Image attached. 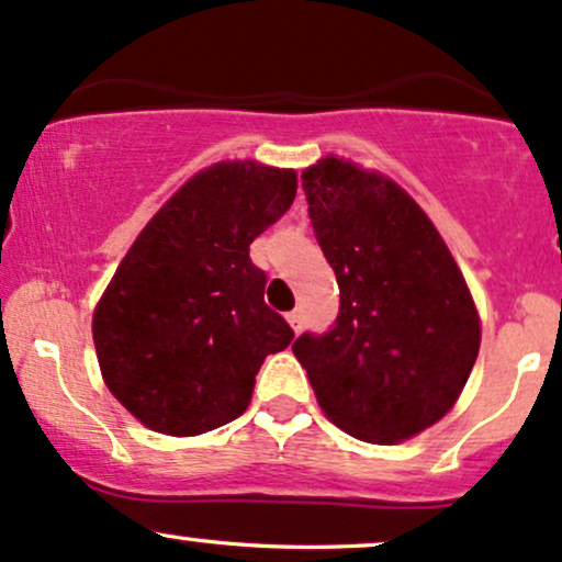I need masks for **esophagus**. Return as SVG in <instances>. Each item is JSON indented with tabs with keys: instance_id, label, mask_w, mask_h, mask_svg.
Here are the masks:
<instances>
[{
	"instance_id": "esophagus-1",
	"label": "esophagus",
	"mask_w": 562,
	"mask_h": 562,
	"mask_svg": "<svg viewBox=\"0 0 562 562\" xmlns=\"http://www.w3.org/2000/svg\"><path fill=\"white\" fill-rule=\"evenodd\" d=\"M288 323H291V328H293L295 333H299L301 325H304V314H301V310L288 312Z\"/></svg>"
}]
</instances>
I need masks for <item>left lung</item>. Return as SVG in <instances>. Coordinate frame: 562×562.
Instances as JSON below:
<instances>
[{"label": "left lung", "instance_id": "left-lung-1", "mask_svg": "<svg viewBox=\"0 0 562 562\" xmlns=\"http://www.w3.org/2000/svg\"><path fill=\"white\" fill-rule=\"evenodd\" d=\"M314 237L341 306L293 355L319 408L366 442H400L440 422L470 379L480 319L427 213L397 183L344 159L301 172Z\"/></svg>", "mask_w": 562, "mask_h": 562}]
</instances>
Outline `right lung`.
<instances>
[{"label":"right lung","mask_w":562,"mask_h":562,"mask_svg":"<svg viewBox=\"0 0 562 562\" xmlns=\"http://www.w3.org/2000/svg\"><path fill=\"white\" fill-rule=\"evenodd\" d=\"M295 172L218 162L146 224L92 314L106 386L154 431L191 437L243 416L293 330L263 301L250 243L288 213Z\"/></svg>","instance_id":"obj_1"}]
</instances>
